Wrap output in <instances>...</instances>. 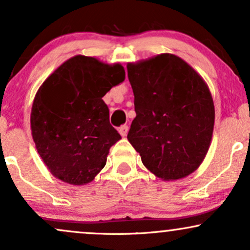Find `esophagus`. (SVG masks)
<instances>
[{"instance_id": "34e87169", "label": "esophagus", "mask_w": 250, "mask_h": 250, "mask_svg": "<svg viewBox=\"0 0 250 250\" xmlns=\"http://www.w3.org/2000/svg\"><path fill=\"white\" fill-rule=\"evenodd\" d=\"M118 132L120 133V135H122V137H126V135H127V132H128V126L127 125H122L118 128Z\"/></svg>"}]
</instances>
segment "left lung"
I'll use <instances>...</instances> for the list:
<instances>
[{"label": "left lung", "mask_w": 250, "mask_h": 250, "mask_svg": "<svg viewBox=\"0 0 250 250\" xmlns=\"http://www.w3.org/2000/svg\"><path fill=\"white\" fill-rule=\"evenodd\" d=\"M137 116L127 139L148 170L186 177L204 160L214 125L213 100L196 70L174 54L127 64Z\"/></svg>", "instance_id": "1"}]
</instances>
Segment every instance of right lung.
<instances>
[{
    "mask_svg": "<svg viewBox=\"0 0 250 250\" xmlns=\"http://www.w3.org/2000/svg\"><path fill=\"white\" fill-rule=\"evenodd\" d=\"M120 64L76 55L63 62L37 92L31 130L40 158L59 180L89 183L104 168L120 135L102 97L124 81Z\"/></svg>",
    "mask_w": 250,
    "mask_h": 250,
    "instance_id": "right-lung-1",
    "label": "right lung"
}]
</instances>
